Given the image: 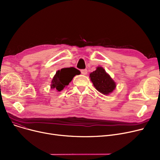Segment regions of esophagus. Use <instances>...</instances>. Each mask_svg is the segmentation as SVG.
Here are the masks:
<instances>
[{"mask_svg": "<svg viewBox=\"0 0 160 160\" xmlns=\"http://www.w3.org/2000/svg\"><path fill=\"white\" fill-rule=\"evenodd\" d=\"M81 73L83 75H86L88 74V70L87 69H82L81 70Z\"/></svg>", "mask_w": 160, "mask_h": 160, "instance_id": "34e87169", "label": "esophagus"}]
</instances>
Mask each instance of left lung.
Returning <instances> with one entry per match:
<instances>
[{
	"instance_id": "left-lung-1",
	"label": "left lung",
	"mask_w": 160,
	"mask_h": 160,
	"mask_svg": "<svg viewBox=\"0 0 160 160\" xmlns=\"http://www.w3.org/2000/svg\"><path fill=\"white\" fill-rule=\"evenodd\" d=\"M89 77L97 91L104 95L112 93L116 88L115 82L102 67H97V69L90 73Z\"/></svg>"
}]
</instances>
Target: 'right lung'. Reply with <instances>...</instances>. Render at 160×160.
Here are the masks:
<instances>
[{
    "label": "right lung",
    "mask_w": 160,
    "mask_h": 160,
    "mask_svg": "<svg viewBox=\"0 0 160 160\" xmlns=\"http://www.w3.org/2000/svg\"><path fill=\"white\" fill-rule=\"evenodd\" d=\"M79 73L80 71L74 67L63 68L61 70H58L53 77L50 87L52 89H56L58 91H61L64 88L69 85L74 76Z\"/></svg>",
    "instance_id": "add662e5"
}]
</instances>
